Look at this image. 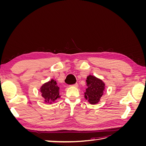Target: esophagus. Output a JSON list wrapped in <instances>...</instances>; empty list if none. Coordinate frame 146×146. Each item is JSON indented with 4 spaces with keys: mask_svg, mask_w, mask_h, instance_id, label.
<instances>
[{
    "mask_svg": "<svg viewBox=\"0 0 146 146\" xmlns=\"http://www.w3.org/2000/svg\"><path fill=\"white\" fill-rule=\"evenodd\" d=\"M78 83H76V84H74V85H71V86H74V87H78Z\"/></svg>",
    "mask_w": 146,
    "mask_h": 146,
    "instance_id": "esophagus-1",
    "label": "esophagus"
}]
</instances>
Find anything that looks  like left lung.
Listing matches in <instances>:
<instances>
[{"instance_id": "1", "label": "left lung", "mask_w": 146, "mask_h": 146, "mask_svg": "<svg viewBox=\"0 0 146 146\" xmlns=\"http://www.w3.org/2000/svg\"><path fill=\"white\" fill-rule=\"evenodd\" d=\"M86 82L88 88L85 92V98L91 104H98L105 89L104 82L91 75L87 77Z\"/></svg>"}]
</instances>
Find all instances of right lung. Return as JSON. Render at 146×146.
I'll return each mask as SVG.
<instances>
[{
  "label": "right lung",
  "instance_id": "obj_1",
  "mask_svg": "<svg viewBox=\"0 0 146 146\" xmlns=\"http://www.w3.org/2000/svg\"><path fill=\"white\" fill-rule=\"evenodd\" d=\"M59 90L60 88L57 85L56 82L53 79L43 84L40 88V91L45 102L52 104L60 98Z\"/></svg>",
  "mask_w": 146,
  "mask_h": 146
}]
</instances>
